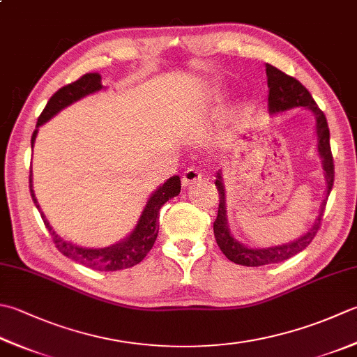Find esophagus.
Masks as SVG:
<instances>
[{
	"mask_svg": "<svg viewBox=\"0 0 357 357\" xmlns=\"http://www.w3.org/2000/svg\"><path fill=\"white\" fill-rule=\"evenodd\" d=\"M201 179H202V173L198 169H195V167H190V169H187L183 174V185L190 187L192 184L198 183Z\"/></svg>",
	"mask_w": 357,
	"mask_h": 357,
	"instance_id": "1",
	"label": "esophagus"
}]
</instances>
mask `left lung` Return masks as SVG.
<instances>
[{"instance_id": "1", "label": "left lung", "mask_w": 357, "mask_h": 357, "mask_svg": "<svg viewBox=\"0 0 357 357\" xmlns=\"http://www.w3.org/2000/svg\"><path fill=\"white\" fill-rule=\"evenodd\" d=\"M266 75H268V107L272 114L274 113H283L292 108H308L312 111L314 117H316V132H317V151L320 158H322V167L326 181V192L325 199L320 206V212L314 226L306 232L303 236H300L298 240H294L291 243L282 244V246H272L264 249L257 248H248L243 243L236 241L232 234H230L227 226V216H226V193L225 185H222L221 172L216 173L215 185L218 188L220 195V207L218 215L213 222V234L216 244L222 250L230 261L241 266H264V264H274L288 260V258L294 257L296 254L302 252L305 248L310 246V243L314 240V236L317 235L320 225H322L326 199L330 197L333 183H334V162L331 155V146H330V128H328L326 117L324 111L317 107V103L314 102L310 91L306 89L302 83H300L294 77L282 73L280 69H277L272 65H266Z\"/></svg>"}]
</instances>
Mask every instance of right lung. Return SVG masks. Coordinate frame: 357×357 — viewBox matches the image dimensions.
I'll use <instances>...</instances> for the list:
<instances>
[{"mask_svg": "<svg viewBox=\"0 0 357 357\" xmlns=\"http://www.w3.org/2000/svg\"><path fill=\"white\" fill-rule=\"evenodd\" d=\"M103 88L102 85V77L97 73H89L82 75L79 80H75L69 85L60 88L57 93H55L46 107L43 113L40 114L37 128H35L31 145L33 146L35 137H37L38 127H41L49 119H52L55 114L60 113L63 108L69 107V105L80 100L82 97L88 94L97 93ZM29 190L31 197L35 207L38 208L41 215V220H43L45 226L47 227L49 234L52 236V241L60 252L71 258V260L83 264V266L96 269V271H121L135 266V264L141 263L145 255L150 252L153 244L156 241V236L159 232V211L167 201L178 197L181 192V179L179 176H172L167 179L165 183L158 187V190L151 195L150 199L146 201V206L144 207L141 218H139L136 227L132 229V232L125 238L123 241H119L109 248H102V249H88V248H80L75 246V244L65 241L60 235L55 234V230L49 226V221L46 220L45 213L40 211V206L35 198L33 188H32V170L29 174Z\"/></svg>", "mask_w": 357, "mask_h": 357, "instance_id": "right-lung-1", "label": "right lung"}]
</instances>
